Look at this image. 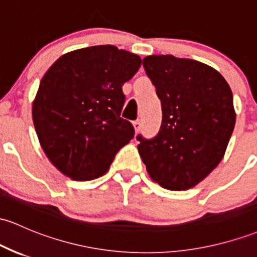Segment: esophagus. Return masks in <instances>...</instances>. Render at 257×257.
<instances>
[{
  "label": "esophagus",
  "mask_w": 257,
  "mask_h": 257,
  "mask_svg": "<svg viewBox=\"0 0 257 257\" xmlns=\"http://www.w3.org/2000/svg\"><path fill=\"white\" fill-rule=\"evenodd\" d=\"M133 126H134V129H135V132H139L140 131V128H142V122H140L139 119L138 120H134L133 122Z\"/></svg>",
  "instance_id": "obj_1"
}]
</instances>
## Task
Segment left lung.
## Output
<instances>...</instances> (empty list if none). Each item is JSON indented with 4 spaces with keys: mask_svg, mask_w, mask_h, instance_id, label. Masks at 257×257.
<instances>
[{
    "mask_svg": "<svg viewBox=\"0 0 257 257\" xmlns=\"http://www.w3.org/2000/svg\"><path fill=\"white\" fill-rule=\"evenodd\" d=\"M143 66L162 106L159 134L137 139L150 178L168 190L195 187L218 166L235 125L233 94L207 64L172 55L148 56Z\"/></svg>",
    "mask_w": 257,
    "mask_h": 257,
    "instance_id": "1",
    "label": "left lung"
}]
</instances>
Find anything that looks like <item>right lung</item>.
<instances>
[{
	"instance_id": "right-lung-1",
	"label": "right lung",
	"mask_w": 257,
	"mask_h": 257,
	"mask_svg": "<svg viewBox=\"0 0 257 257\" xmlns=\"http://www.w3.org/2000/svg\"><path fill=\"white\" fill-rule=\"evenodd\" d=\"M142 58L113 45L61 56L41 79L33 120L47 159L64 176L92 180L108 171L115 154L134 137L120 118L122 86Z\"/></svg>"
}]
</instances>
